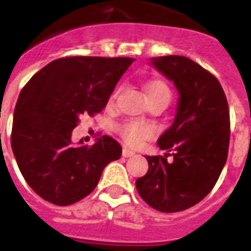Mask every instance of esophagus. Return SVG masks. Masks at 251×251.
<instances>
[{"label":"esophagus","mask_w":251,"mask_h":251,"mask_svg":"<svg viewBox=\"0 0 251 251\" xmlns=\"http://www.w3.org/2000/svg\"><path fill=\"white\" fill-rule=\"evenodd\" d=\"M135 155V152L131 150H129L127 147H124V150H122V156L124 158H130V156H134Z\"/></svg>","instance_id":"obj_1"}]
</instances>
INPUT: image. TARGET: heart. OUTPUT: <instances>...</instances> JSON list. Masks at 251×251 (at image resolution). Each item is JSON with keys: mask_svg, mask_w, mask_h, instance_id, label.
Wrapping results in <instances>:
<instances>
[{"mask_svg": "<svg viewBox=\"0 0 251 251\" xmlns=\"http://www.w3.org/2000/svg\"><path fill=\"white\" fill-rule=\"evenodd\" d=\"M146 95L149 101L154 100H166L170 101L171 99V92L167 84L154 80L147 84ZM120 134L125 139V142L130 146H137L142 142L143 139L151 138L154 135V129L146 124H139V122H127L125 125L120 126Z\"/></svg>", "mask_w": 251, "mask_h": 251, "instance_id": "b5f03b06", "label": "heart"}]
</instances>
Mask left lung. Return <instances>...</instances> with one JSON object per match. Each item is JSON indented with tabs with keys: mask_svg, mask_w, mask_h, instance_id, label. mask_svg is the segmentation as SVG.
I'll return each mask as SVG.
<instances>
[{
	"mask_svg": "<svg viewBox=\"0 0 251 251\" xmlns=\"http://www.w3.org/2000/svg\"><path fill=\"white\" fill-rule=\"evenodd\" d=\"M149 64L174 83L179 99L172 125L158 138L166 152L146 155L149 171L135 187L154 209L174 213L201 201L215 187L227 158L229 108L219 80L188 57H151Z\"/></svg>",
	"mask_w": 251,
	"mask_h": 251,
	"instance_id": "obj_1",
	"label": "left lung"
}]
</instances>
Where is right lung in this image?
Masks as SVG:
<instances>
[{
    "label": "right lung",
    "instance_id": "1",
    "mask_svg": "<svg viewBox=\"0 0 251 251\" xmlns=\"http://www.w3.org/2000/svg\"><path fill=\"white\" fill-rule=\"evenodd\" d=\"M131 57L57 59L32 76L14 109L11 149L32 191L55 205H71L96 188L122 147L104 135L92 146L72 142L80 116L100 113Z\"/></svg>",
    "mask_w": 251,
    "mask_h": 251
}]
</instances>
